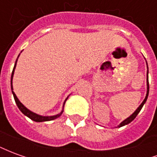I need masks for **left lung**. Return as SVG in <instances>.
Instances as JSON below:
<instances>
[{"mask_svg": "<svg viewBox=\"0 0 157 157\" xmlns=\"http://www.w3.org/2000/svg\"><path fill=\"white\" fill-rule=\"evenodd\" d=\"M145 61H146V60H145ZM146 65H147V62H146ZM148 74H149V70H148V65H147V73H146V86H147V91H146V95H145V99H144V101L141 102V104L139 106L138 108H137V109H136L135 112L132 113L131 115L129 116V117H128L127 118H125L124 121L121 122V123H120V124L118 125V128H120V127H122V126H124V125L128 124L129 123H131V122L133 121V120H134L135 118H136V116L138 115V113H140V111L141 110L142 107L144 106V104H145V102H146V100H147V98H148V95H149Z\"/></svg>", "mask_w": 157, "mask_h": 157, "instance_id": "obj_1", "label": "left lung"}]
</instances>
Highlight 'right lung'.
<instances>
[{"instance_id":"1","label":"right lung","mask_w":157,"mask_h":157,"mask_svg":"<svg viewBox=\"0 0 157 157\" xmlns=\"http://www.w3.org/2000/svg\"><path fill=\"white\" fill-rule=\"evenodd\" d=\"M22 53V52H21ZM20 55V54H19ZM19 55L17 56V59H18ZM17 59H16V62H15V65H14V67H13V71H12V76H11V88H12V94H13V97H14V99H15V102H16V104L17 105L18 107L19 110L21 111V112L24 114L25 116L27 117H29V118H31L32 120L35 122H45V121H51V120H54L55 118H59V116L61 115L62 113L64 111V106H65V101L67 100L68 98V97H67V98L65 99V102H64V104H63V109H62L61 112L58 113V114H56V115H53V116H42V115H39L38 113H35L32 112L31 110H29V109H27L25 106L22 104V102L19 101V99L17 98V95L15 94V92H13V87H12V79H13V75H14V71H15V69H16V65H17Z\"/></svg>"}]
</instances>
